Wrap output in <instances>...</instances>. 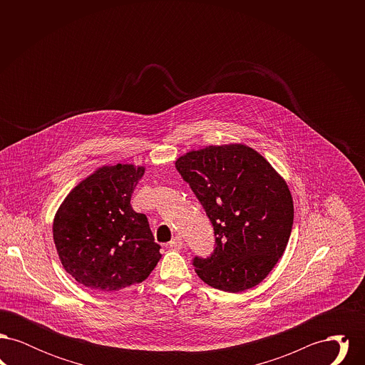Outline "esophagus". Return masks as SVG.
<instances>
[{"label":"esophagus","mask_w":365,"mask_h":365,"mask_svg":"<svg viewBox=\"0 0 365 365\" xmlns=\"http://www.w3.org/2000/svg\"><path fill=\"white\" fill-rule=\"evenodd\" d=\"M168 246H170L171 249H174V250H180V249H182V246H183L182 238H180L179 235H176L174 240H173L171 242L168 243Z\"/></svg>","instance_id":"1"}]
</instances>
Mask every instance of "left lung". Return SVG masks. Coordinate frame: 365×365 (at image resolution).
I'll return each mask as SVG.
<instances>
[{"mask_svg": "<svg viewBox=\"0 0 365 365\" xmlns=\"http://www.w3.org/2000/svg\"><path fill=\"white\" fill-rule=\"evenodd\" d=\"M175 168L215 231L213 253L191 260L197 275L228 293L259 284L282 257L293 227V200L284 180L245 145L192 150L179 157Z\"/></svg>", "mask_w": 365, "mask_h": 365, "instance_id": "1", "label": "left lung"}]
</instances>
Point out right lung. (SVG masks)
Wrapping results in <instances>:
<instances>
[{
	"label": "right lung",
	"mask_w": 365,
	"mask_h": 365,
	"mask_svg": "<svg viewBox=\"0 0 365 365\" xmlns=\"http://www.w3.org/2000/svg\"><path fill=\"white\" fill-rule=\"evenodd\" d=\"M145 168L103 167L71 191L56 213L53 240L66 271L101 293L119 292L149 277L160 260L145 215L131 194Z\"/></svg>",
	"instance_id": "add662e5"
}]
</instances>
